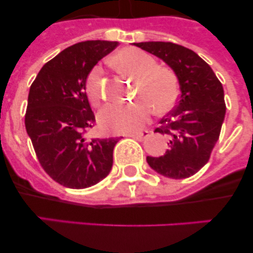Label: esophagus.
<instances>
[{"label":"esophagus","mask_w":253,"mask_h":253,"mask_svg":"<svg viewBox=\"0 0 253 253\" xmlns=\"http://www.w3.org/2000/svg\"><path fill=\"white\" fill-rule=\"evenodd\" d=\"M149 131H143V132H139V133H137V134H131V136L129 137H132V138H134V139H137V141H144L145 138H148V137H149Z\"/></svg>","instance_id":"esophagus-1"}]
</instances>
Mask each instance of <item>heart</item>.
Returning <instances> with one entry per match:
<instances>
[{
	"label": "heart",
	"instance_id": "obj_1",
	"mask_svg": "<svg viewBox=\"0 0 253 253\" xmlns=\"http://www.w3.org/2000/svg\"><path fill=\"white\" fill-rule=\"evenodd\" d=\"M110 62L119 72L136 78V98L142 101L106 105L99 112L101 128L116 133H132L147 122L152 111L150 106L157 114H164L174 108L178 98V82L171 68L157 65L152 56L137 48L119 51ZM104 84V71L96 66L86 78V91L94 105H98L105 96Z\"/></svg>",
	"mask_w": 253,
	"mask_h": 253
}]
</instances>
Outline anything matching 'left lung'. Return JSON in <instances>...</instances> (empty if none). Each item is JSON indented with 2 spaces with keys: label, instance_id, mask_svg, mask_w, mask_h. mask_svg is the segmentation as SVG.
I'll return each instance as SVG.
<instances>
[{
  "label": "left lung",
  "instance_id": "8db88e82",
  "mask_svg": "<svg viewBox=\"0 0 253 253\" xmlns=\"http://www.w3.org/2000/svg\"><path fill=\"white\" fill-rule=\"evenodd\" d=\"M164 61L180 85L177 105L159 121L154 132L169 138L162 157H147L158 174L186 178L208 163L225 117L224 89L211 66L190 48L164 42H133Z\"/></svg>",
  "mask_w": 253,
  "mask_h": 253
}]
</instances>
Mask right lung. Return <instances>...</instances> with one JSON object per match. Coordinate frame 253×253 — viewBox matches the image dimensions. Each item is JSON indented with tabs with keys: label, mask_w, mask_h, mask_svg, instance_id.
<instances>
[{
	"label": "right lung",
	"mask_w": 253,
	"mask_h": 253,
	"mask_svg": "<svg viewBox=\"0 0 253 253\" xmlns=\"http://www.w3.org/2000/svg\"><path fill=\"white\" fill-rule=\"evenodd\" d=\"M117 45L89 40L65 48L42 66L30 86L25 129L42 169L65 187H90L111 171L119 137L85 138L95 124L85 83L94 66Z\"/></svg>",
	"instance_id": "obj_1"
}]
</instances>
